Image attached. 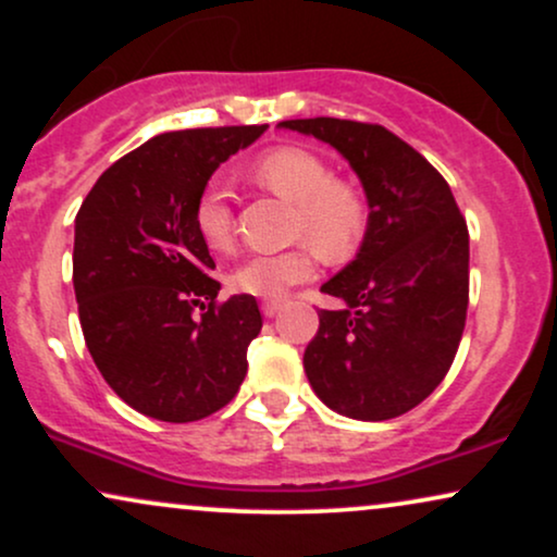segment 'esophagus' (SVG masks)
<instances>
[{
  "mask_svg": "<svg viewBox=\"0 0 557 557\" xmlns=\"http://www.w3.org/2000/svg\"><path fill=\"white\" fill-rule=\"evenodd\" d=\"M280 309H283V300H280V298L264 300V304H261V311H264V317H274Z\"/></svg>",
  "mask_w": 557,
  "mask_h": 557,
  "instance_id": "obj_1",
  "label": "esophagus"
}]
</instances>
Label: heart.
Returning <instances> with one entry per match:
<instances>
[{
	"label": "heart",
	"instance_id": "1",
	"mask_svg": "<svg viewBox=\"0 0 557 557\" xmlns=\"http://www.w3.org/2000/svg\"><path fill=\"white\" fill-rule=\"evenodd\" d=\"M253 181L296 207L293 238L309 240L319 257L341 264L361 248L369 227V198L354 177L332 175V164L304 146H277L251 168ZM194 225L203 246L225 253L235 243L227 190L209 183L196 198ZM314 274V249L296 246L283 253H261L240 261L227 285L243 296L280 298Z\"/></svg>",
	"mask_w": 557,
	"mask_h": 557
}]
</instances>
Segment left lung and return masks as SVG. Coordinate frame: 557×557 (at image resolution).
<instances>
[{"label": "left lung", "instance_id": "left-lung-1", "mask_svg": "<svg viewBox=\"0 0 557 557\" xmlns=\"http://www.w3.org/2000/svg\"><path fill=\"white\" fill-rule=\"evenodd\" d=\"M335 146L369 198L356 259L322 285L343 309H319L304 369L324 406L385 421L445 380L469 309V227L445 177L387 127L311 117L280 123Z\"/></svg>", "mask_w": 557, "mask_h": 557}]
</instances>
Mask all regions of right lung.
Returning a JSON list of instances; mask_svg holds the SVG:
<instances>
[{"instance_id":"1","label":"right lung","mask_w":557,"mask_h":557,"mask_svg":"<svg viewBox=\"0 0 557 557\" xmlns=\"http://www.w3.org/2000/svg\"><path fill=\"white\" fill-rule=\"evenodd\" d=\"M264 131L162 133L101 172L81 203L73 285L83 337L107 385L144 417L172 424L212 417L246 376L259 304L216 300L214 259L196 233L194 207L212 172Z\"/></svg>"}]
</instances>
